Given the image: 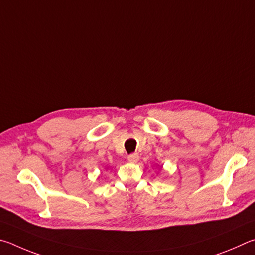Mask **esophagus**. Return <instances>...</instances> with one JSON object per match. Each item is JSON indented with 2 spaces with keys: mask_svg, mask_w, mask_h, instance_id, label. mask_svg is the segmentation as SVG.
I'll use <instances>...</instances> for the list:
<instances>
[{
  "mask_svg": "<svg viewBox=\"0 0 255 255\" xmlns=\"http://www.w3.org/2000/svg\"><path fill=\"white\" fill-rule=\"evenodd\" d=\"M128 160L130 162H132V163L137 162V161H139V154H137V153H131L130 155H128Z\"/></svg>",
  "mask_w": 255,
  "mask_h": 255,
  "instance_id": "34e87169",
  "label": "esophagus"
}]
</instances>
